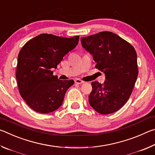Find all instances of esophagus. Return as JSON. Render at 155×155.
<instances>
[{
  "mask_svg": "<svg viewBox=\"0 0 155 155\" xmlns=\"http://www.w3.org/2000/svg\"><path fill=\"white\" fill-rule=\"evenodd\" d=\"M74 82H75V83H77V84H82V83H84V81H83L82 80H81V79H78V78H77V79H75Z\"/></svg>",
  "mask_w": 155,
  "mask_h": 155,
  "instance_id": "34e87169",
  "label": "esophagus"
}]
</instances>
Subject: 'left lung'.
<instances>
[{
  "label": "left lung",
  "instance_id": "left-lung-1",
  "mask_svg": "<svg viewBox=\"0 0 155 155\" xmlns=\"http://www.w3.org/2000/svg\"><path fill=\"white\" fill-rule=\"evenodd\" d=\"M81 44L92 54L96 68L103 72L106 78L103 84L91 83L89 103L101 114L117 111L129 98L138 76L134 47L109 31L81 38Z\"/></svg>",
  "mask_w": 155,
  "mask_h": 155
}]
</instances>
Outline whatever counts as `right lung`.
I'll return each mask as SVG.
<instances>
[{
    "label": "right lung",
    "mask_w": 155,
    "mask_h": 155,
    "mask_svg": "<svg viewBox=\"0 0 155 155\" xmlns=\"http://www.w3.org/2000/svg\"><path fill=\"white\" fill-rule=\"evenodd\" d=\"M79 36L70 38L43 33L26 43L18 54L16 79L22 98L40 114L55 111L63 103L73 80L61 81L53 75L68 52L78 43Z\"/></svg>",
    "instance_id": "add662e5"
}]
</instances>
